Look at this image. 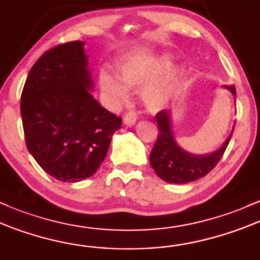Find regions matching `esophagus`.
Segmentation results:
<instances>
[{
	"label": "esophagus",
	"instance_id": "34e87169",
	"mask_svg": "<svg viewBox=\"0 0 260 260\" xmlns=\"http://www.w3.org/2000/svg\"><path fill=\"white\" fill-rule=\"evenodd\" d=\"M136 120H138V115H136V113L134 112L126 113V114L124 115V119H122L124 124L127 125V126H133V125H135Z\"/></svg>",
	"mask_w": 260,
	"mask_h": 260
}]
</instances>
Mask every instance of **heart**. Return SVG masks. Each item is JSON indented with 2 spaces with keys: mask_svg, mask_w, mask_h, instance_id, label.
Here are the masks:
<instances>
[{
  "mask_svg": "<svg viewBox=\"0 0 260 260\" xmlns=\"http://www.w3.org/2000/svg\"><path fill=\"white\" fill-rule=\"evenodd\" d=\"M173 66L171 54L157 55L148 59L133 60L119 69L118 80L108 70H102L98 76L99 88L106 98L107 106L116 110L130 98V89H141L142 101L151 110L165 108L184 80L182 67Z\"/></svg>",
  "mask_w": 260,
  "mask_h": 260,
  "instance_id": "obj_1",
  "label": "heart"
}]
</instances>
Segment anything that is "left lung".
<instances>
[{
    "label": "left lung",
    "instance_id": "8db88e82",
    "mask_svg": "<svg viewBox=\"0 0 260 260\" xmlns=\"http://www.w3.org/2000/svg\"><path fill=\"white\" fill-rule=\"evenodd\" d=\"M236 97L235 86H223ZM158 124V138L150 153V163L153 171L161 179L167 183L184 184L194 182L214 169L220 161L227 145L232 138L233 131L220 148L209 154H193L183 150L178 145L172 130V112L169 109L162 110L156 115ZM235 129V127H233Z\"/></svg>",
    "mask_w": 260,
    "mask_h": 260
}]
</instances>
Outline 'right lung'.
I'll return each instance as SVG.
<instances>
[{"instance_id": "add662e5", "label": "right lung", "mask_w": 260, "mask_h": 260, "mask_svg": "<svg viewBox=\"0 0 260 260\" xmlns=\"http://www.w3.org/2000/svg\"><path fill=\"white\" fill-rule=\"evenodd\" d=\"M84 43L61 44L43 54L29 72L20 114L27 148L55 179L75 183L97 172L121 118L92 95Z\"/></svg>"}]
</instances>
